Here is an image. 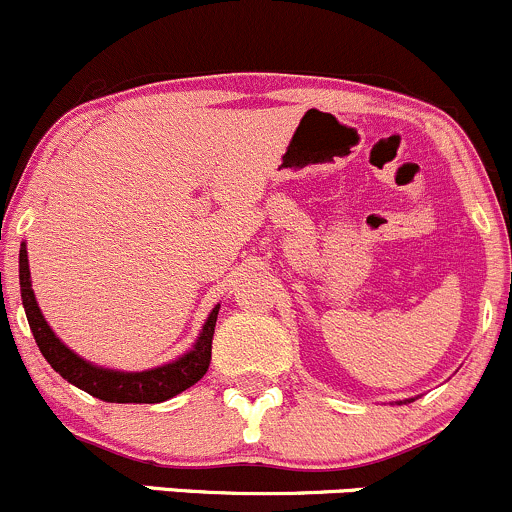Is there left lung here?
Masks as SVG:
<instances>
[{
	"mask_svg": "<svg viewBox=\"0 0 512 512\" xmlns=\"http://www.w3.org/2000/svg\"><path fill=\"white\" fill-rule=\"evenodd\" d=\"M407 402H414V399H404V402H399V404H407Z\"/></svg>",
	"mask_w": 512,
	"mask_h": 512,
	"instance_id": "obj_1",
	"label": "left lung"
}]
</instances>
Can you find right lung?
Masks as SVG:
<instances>
[{
    "label": "right lung",
    "instance_id": "obj_1",
    "mask_svg": "<svg viewBox=\"0 0 512 512\" xmlns=\"http://www.w3.org/2000/svg\"><path fill=\"white\" fill-rule=\"evenodd\" d=\"M19 288L21 303H24L26 310V320H29V328L31 333H34V340L36 345H39L41 355L46 357V362H49L66 382L83 389V392H88L91 397L113 404H160L177 397L179 392L189 389L192 384H197L209 370V362H212V337L214 325H217L219 305H214L209 318L204 320L192 350H187L184 355H179L177 360L167 362V365L152 367V370L123 372L83 360L81 355H76L71 347L63 345L59 337H56L51 325L46 323L39 303H36L34 288H31L26 244H21L19 249Z\"/></svg>",
    "mask_w": 512,
    "mask_h": 512
}]
</instances>
